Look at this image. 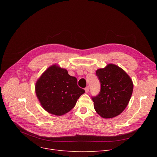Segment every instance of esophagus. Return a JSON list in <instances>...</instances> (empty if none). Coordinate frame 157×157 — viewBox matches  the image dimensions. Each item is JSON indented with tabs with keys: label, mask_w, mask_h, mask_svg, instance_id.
I'll return each mask as SVG.
<instances>
[{
	"label": "esophagus",
	"mask_w": 157,
	"mask_h": 157,
	"mask_svg": "<svg viewBox=\"0 0 157 157\" xmlns=\"http://www.w3.org/2000/svg\"><path fill=\"white\" fill-rule=\"evenodd\" d=\"M89 89H90V87L88 86H86V88H85V92H86V93H88L89 92Z\"/></svg>",
	"instance_id": "esophagus-1"
}]
</instances>
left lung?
Listing matches in <instances>:
<instances>
[{
	"label": "left lung",
	"mask_w": 157,
	"mask_h": 157,
	"mask_svg": "<svg viewBox=\"0 0 157 157\" xmlns=\"http://www.w3.org/2000/svg\"><path fill=\"white\" fill-rule=\"evenodd\" d=\"M96 75L101 83V90L97 96L92 98L95 110L103 118L119 115L131 98L134 88L132 80L122 68L112 63L98 69Z\"/></svg>",
	"instance_id": "8db88e82"
}]
</instances>
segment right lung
I'll use <instances>...</instances> for the list:
<instances>
[{
  "label": "right lung",
  "instance_id": "obj_1",
  "mask_svg": "<svg viewBox=\"0 0 157 157\" xmlns=\"http://www.w3.org/2000/svg\"><path fill=\"white\" fill-rule=\"evenodd\" d=\"M84 92L78 86L77 78L56 64L50 66L35 84V93L41 106L56 116L70 111Z\"/></svg>",
  "mask_w": 157,
  "mask_h": 157
}]
</instances>
